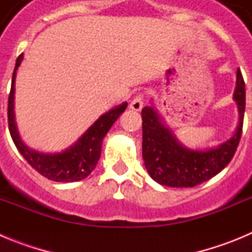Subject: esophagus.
<instances>
[{
    "label": "esophagus",
    "instance_id": "obj_1",
    "mask_svg": "<svg viewBox=\"0 0 252 252\" xmlns=\"http://www.w3.org/2000/svg\"><path fill=\"white\" fill-rule=\"evenodd\" d=\"M142 106H144V95L140 93L136 97H133V99L130 103V108L133 111H141Z\"/></svg>",
    "mask_w": 252,
    "mask_h": 252
}]
</instances>
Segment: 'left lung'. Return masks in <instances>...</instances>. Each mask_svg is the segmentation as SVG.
Masks as SVG:
<instances>
[{
    "label": "left lung",
    "instance_id": "obj_1",
    "mask_svg": "<svg viewBox=\"0 0 252 252\" xmlns=\"http://www.w3.org/2000/svg\"><path fill=\"white\" fill-rule=\"evenodd\" d=\"M233 99L239 108V126L230 140L215 149L190 150L179 144L162 124L158 111L144 107L142 116V159L150 177L161 186L189 188L207 182L231 161L239 146L244 125L246 91L241 70L237 69Z\"/></svg>",
    "mask_w": 252,
    "mask_h": 252
}]
</instances>
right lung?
<instances>
[{
    "label": "right lung",
    "mask_w": 252,
    "mask_h": 252,
    "mask_svg": "<svg viewBox=\"0 0 252 252\" xmlns=\"http://www.w3.org/2000/svg\"><path fill=\"white\" fill-rule=\"evenodd\" d=\"M22 62V54L17 58L16 66L12 74V83L8 94V130L17 150L20 151L26 161L43 177L54 182H78L92 173L101 157L102 140L111 128L115 121L126 110L127 103L120 104L104 115H102L86 132L79 137L74 145L64 150L63 153L44 154L31 150L22 142L17 132L15 112H13V98H15V79L16 70Z\"/></svg>",
    "instance_id": "1"
}]
</instances>
